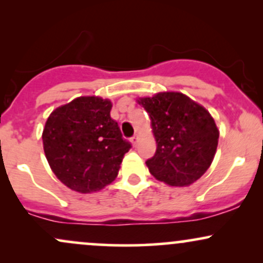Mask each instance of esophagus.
<instances>
[{
	"instance_id": "34e87169",
	"label": "esophagus",
	"mask_w": 263,
	"mask_h": 263,
	"mask_svg": "<svg viewBox=\"0 0 263 263\" xmlns=\"http://www.w3.org/2000/svg\"><path fill=\"white\" fill-rule=\"evenodd\" d=\"M131 142H132V144H134L135 147L137 146V143H138V137H137V136H134V137L131 138Z\"/></svg>"
}]
</instances>
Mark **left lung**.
Here are the masks:
<instances>
[{"label":"left lung","mask_w":263,"mask_h":263,"mask_svg":"<svg viewBox=\"0 0 263 263\" xmlns=\"http://www.w3.org/2000/svg\"><path fill=\"white\" fill-rule=\"evenodd\" d=\"M152 121L157 149L146 164L153 177L174 186H186L210 167L218 147L215 121L201 105L182 92H158L142 98Z\"/></svg>","instance_id":"1"}]
</instances>
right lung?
<instances>
[{
	"mask_svg": "<svg viewBox=\"0 0 263 263\" xmlns=\"http://www.w3.org/2000/svg\"><path fill=\"white\" fill-rule=\"evenodd\" d=\"M110 100L81 96L53 111L43 129L48 163L58 179L79 193L100 190L117 177L131 143L111 119Z\"/></svg>",
	"mask_w": 263,
	"mask_h": 263,
	"instance_id": "add662e5",
	"label": "right lung"
}]
</instances>
